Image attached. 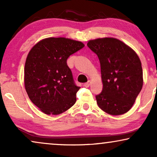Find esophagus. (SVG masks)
<instances>
[{"instance_id": "esophagus-1", "label": "esophagus", "mask_w": 157, "mask_h": 157, "mask_svg": "<svg viewBox=\"0 0 157 157\" xmlns=\"http://www.w3.org/2000/svg\"><path fill=\"white\" fill-rule=\"evenodd\" d=\"M91 81H88V82H86V83H84V86L85 87H89V86L91 85Z\"/></svg>"}]
</instances>
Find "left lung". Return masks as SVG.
I'll return each instance as SVG.
<instances>
[{"label":"left lung","mask_w":157,"mask_h":157,"mask_svg":"<svg viewBox=\"0 0 157 157\" xmlns=\"http://www.w3.org/2000/svg\"><path fill=\"white\" fill-rule=\"evenodd\" d=\"M87 46L98 56L103 83L96 96L99 108L110 115L124 114L132 109L143 86V71L137 53L115 38L90 40Z\"/></svg>","instance_id":"1"}]
</instances>
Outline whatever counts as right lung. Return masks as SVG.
<instances>
[{"instance_id":"obj_1","label":"right lung","mask_w":157,"mask_h":157,"mask_svg":"<svg viewBox=\"0 0 157 157\" xmlns=\"http://www.w3.org/2000/svg\"><path fill=\"white\" fill-rule=\"evenodd\" d=\"M84 46L68 38L50 37L32 47L24 67V85L28 96L43 113L58 115L74 106L76 92L67 59Z\"/></svg>"}]
</instances>
